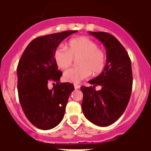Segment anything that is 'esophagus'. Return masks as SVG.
Wrapping results in <instances>:
<instances>
[{"label":"esophagus","instance_id":"esophagus-1","mask_svg":"<svg viewBox=\"0 0 151 151\" xmlns=\"http://www.w3.org/2000/svg\"><path fill=\"white\" fill-rule=\"evenodd\" d=\"M74 88L77 90V89H79L80 88V85H78V84H74Z\"/></svg>","mask_w":151,"mask_h":151}]
</instances>
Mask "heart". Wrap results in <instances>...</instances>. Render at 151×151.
Returning a JSON list of instances; mask_svg holds the SVG:
<instances>
[{
	"mask_svg": "<svg viewBox=\"0 0 151 151\" xmlns=\"http://www.w3.org/2000/svg\"><path fill=\"white\" fill-rule=\"evenodd\" d=\"M106 53L91 39L81 36L70 40L63 47H57L53 52V60L56 67L65 70L77 60V68L64 73V80L70 83H79L93 76L100 74L106 66Z\"/></svg>",
	"mask_w": 151,
	"mask_h": 151,
	"instance_id": "1",
	"label": "heart"
}]
</instances>
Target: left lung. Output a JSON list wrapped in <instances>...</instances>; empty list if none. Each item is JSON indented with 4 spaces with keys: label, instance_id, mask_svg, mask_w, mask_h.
I'll list each match as a JSON object with an SVG mask.
<instances>
[{
    "label": "left lung",
    "instance_id": "8db88e82",
    "mask_svg": "<svg viewBox=\"0 0 151 151\" xmlns=\"http://www.w3.org/2000/svg\"><path fill=\"white\" fill-rule=\"evenodd\" d=\"M104 43L107 63L104 71L89 81L91 86L81 87L83 93L82 109L86 118L98 126L106 127L116 122L126 108L133 86L131 60L116 38L107 32H92ZM100 85L99 91L95 86Z\"/></svg>",
    "mask_w": 151,
    "mask_h": 151
}]
</instances>
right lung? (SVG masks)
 <instances>
[{
  "mask_svg": "<svg viewBox=\"0 0 151 151\" xmlns=\"http://www.w3.org/2000/svg\"><path fill=\"white\" fill-rule=\"evenodd\" d=\"M77 31H67L35 38L28 44L17 67L18 92L22 111L33 125L51 129L62 120L69 95L74 86L60 82L62 72L53 60L60 42ZM52 83L53 87L48 88Z\"/></svg>",
  "mask_w": 151,
  "mask_h": 151,
  "instance_id": "add662e5",
  "label": "right lung"
}]
</instances>
